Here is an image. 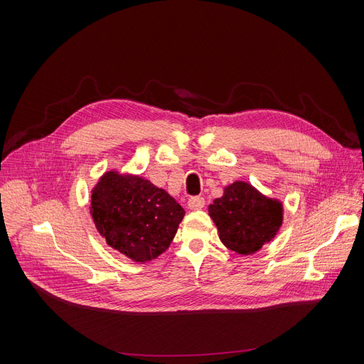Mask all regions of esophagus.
I'll return each instance as SVG.
<instances>
[{"label": "esophagus", "mask_w": 364, "mask_h": 364, "mask_svg": "<svg viewBox=\"0 0 364 364\" xmlns=\"http://www.w3.org/2000/svg\"><path fill=\"white\" fill-rule=\"evenodd\" d=\"M204 207V198L200 197V196H196V197H191L188 200V209L191 210H200Z\"/></svg>", "instance_id": "1"}]
</instances>
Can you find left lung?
Wrapping results in <instances>:
<instances>
[{
    "instance_id": "8db88e82",
    "label": "left lung",
    "mask_w": 364,
    "mask_h": 364,
    "mask_svg": "<svg viewBox=\"0 0 364 364\" xmlns=\"http://www.w3.org/2000/svg\"><path fill=\"white\" fill-rule=\"evenodd\" d=\"M209 216L228 249L239 255H252L279 232L284 205L278 198L267 197L246 181H235L209 205Z\"/></svg>"
}]
</instances>
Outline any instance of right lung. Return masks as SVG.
<instances>
[{
    "instance_id": "obj_1",
    "label": "right lung",
    "mask_w": 364,
    "mask_h": 364,
    "mask_svg": "<svg viewBox=\"0 0 364 364\" xmlns=\"http://www.w3.org/2000/svg\"><path fill=\"white\" fill-rule=\"evenodd\" d=\"M186 212L166 190L136 174L111 170L90 190V216L107 243L134 262L166 252Z\"/></svg>"
}]
</instances>
